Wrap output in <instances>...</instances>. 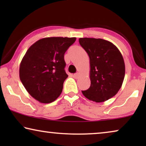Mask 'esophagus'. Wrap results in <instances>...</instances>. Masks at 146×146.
I'll return each mask as SVG.
<instances>
[{"label": "esophagus", "mask_w": 146, "mask_h": 146, "mask_svg": "<svg viewBox=\"0 0 146 146\" xmlns=\"http://www.w3.org/2000/svg\"><path fill=\"white\" fill-rule=\"evenodd\" d=\"M79 76H80V74H79L78 73H76V74H74L73 75V77L74 78H76V79L78 78Z\"/></svg>", "instance_id": "34e87169"}]
</instances>
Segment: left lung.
<instances>
[{"instance_id": "1", "label": "left lung", "mask_w": 146, "mask_h": 146, "mask_svg": "<svg viewBox=\"0 0 146 146\" xmlns=\"http://www.w3.org/2000/svg\"><path fill=\"white\" fill-rule=\"evenodd\" d=\"M79 43L90 58L91 85L82 91L90 100L103 102L116 94L125 76V64L118 48L101 38H80Z\"/></svg>"}]
</instances>
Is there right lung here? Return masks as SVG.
<instances>
[{
	"label": "right lung",
	"instance_id": "right-lung-1",
	"mask_svg": "<svg viewBox=\"0 0 146 146\" xmlns=\"http://www.w3.org/2000/svg\"><path fill=\"white\" fill-rule=\"evenodd\" d=\"M76 38L48 37L34 43L22 60L19 76L30 95L40 102L51 103L61 94L68 76L64 54Z\"/></svg>",
	"mask_w": 146,
	"mask_h": 146
}]
</instances>
